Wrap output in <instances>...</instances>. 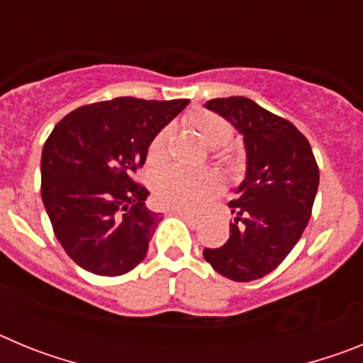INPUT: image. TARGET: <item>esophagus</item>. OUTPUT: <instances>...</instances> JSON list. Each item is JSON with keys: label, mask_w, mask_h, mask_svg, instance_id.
Masks as SVG:
<instances>
[{"label": "esophagus", "mask_w": 363, "mask_h": 363, "mask_svg": "<svg viewBox=\"0 0 363 363\" xmlns=\"http://www.w3.org/2000/svg\"><path fill=\"white\" fill-rule=\"evenodd\" d=\"M174 214H178L179 218H184L185 221H189L191 225H198V218L191 213H185V211H174Z\"/></svg>", "instance_id": "obj_1"}]
</instances>
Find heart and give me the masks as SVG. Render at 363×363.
<instances>
[{
    "instance_id": "b5f03b06",
    "label": "heart",
    "mask_w": 363,
    "mask_h": 363,
    "mask_svg": "<svg viewBox=\"0 0 363 363\" xmlns=\"http://www.w3.org/2000/svg\"><path fill=\"white\" fill-rule=\"evenodd\" d=\"M189 123L198 130L205 143L214 149L223 147L233 138V127L227 120L209 111H196ZM172 129L163 127L149 145L147 158L152 165H162L169 156ZM221 191V178L211 171H191L185 167H169L154 179V196L165 207L179 211H200Z\"/></svg>"
}]
</instances>
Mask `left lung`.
<instances>
[{
  "instance_id": "1",
  "label": "left lung",
  "mask_w": 363,
  "mask_h": 363,
  "mask_svg": "<svg viewBox=\"0 0 363 363\" xmlns=\"http://www.w3.org/2000/svg\"><path fill=\"white\" fill-rule=\"evenodd\" d=\"M243 138L245 174L229 203L230 236L203 258L234 281L264 278L284 262L309 223L320 172L307 138L291 121L243 96L209 99Z\"/></svg>"
}]
</instances>
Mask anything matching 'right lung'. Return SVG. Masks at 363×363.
<instances>
[{"instance_id":"add662e5","label":"right lung","mask_w":363,"mask_h":363,"mask_svg":"<svg viewBox=\"0 0 363 363\" xmlns=\"http://www.w3.org/2000/svg\"><path fill=\"white\" fill-rule=\"evenodd\" d=\"M189 99L114 98L85 105L54 127L41 152V198L54 234L82 269L120 277L149 251L162 214L133 182L152 138Z\"/></svg>"}]
</instances>
